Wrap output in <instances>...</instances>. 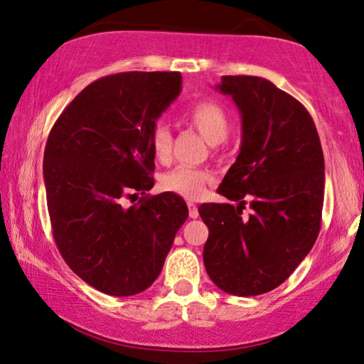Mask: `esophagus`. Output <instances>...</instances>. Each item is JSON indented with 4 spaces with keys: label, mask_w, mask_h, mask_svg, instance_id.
<instances>
[{
    "label": "esophagus",
    "mask_w": 364,
    "mask_h": 364,
    "mask_svg": "<svg viewBox=\"0 0 364 364\" xmlns=\"http://www.w3.org/2000/svg\"><path fill=\"white\" fill-rule=\"evenodd\" d=\"M188 209H189V217H191V218H198V215H199L198 205H196L194 203H188Z\"/></svg>",
    "instance_id": "1"
}]
</instances>
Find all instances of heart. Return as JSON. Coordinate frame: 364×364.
I'll return each instance as SVG.
<instances>
[{
  "mask_svg": "<svg viewBox=\"0 0 364 364\" xmlns=\"http://www.w3.org/2000/svg\"><path fill=\"white\" fill-rule=\"evenodd\" d=\"M186 119L191 123L204 139L210 144H220L227 139L230 119L220 103L213 100H200L186 109ZM151 149L159 161H166L171 154V131L165 123L155 124L151 134ZM212 181L209 171L180 165L166 171L160 178V188L186 199H196L204 193L207 183Z\"/></svg>",
  "mask_w": 364,
  "mask_h": 364,
  "instance_id": "heart-1",
  "label": "heart"
}]
</instances>
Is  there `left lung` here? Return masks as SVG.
<instances>
[{
  "label": "left lung",
  "instance_id": "8db88e82",
  "mask_svg": "<svg viewBox=\"0 0 364 364\" xmlns=\"http://www.w3.org/2000/svg\"><path fill=\"white\" fill-rule=\"evenodd\" d=\"M217 89L241 114L240 154L218 188L238 205L199 207L209 228L204 265L220 290L256 296L284 284L316 243L324 154L308 109L270 80L223 76Z\"/></svg>",
  "mask_w": 364,
  "mask_h": 364
}]
</instances>
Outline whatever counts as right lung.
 I'll list each match as a JSON object with an SVG mask.
<instances>
[{
    "instance_id": "right-lung-1",
    "label": "right lung",
    "mask_w": 364,
    "mask_h": 364,
    "mask_svg": "<svg viewBox=\"0 0 364 364\" xmlns=\"http://www.w3.org/2000/svg\"><path fill=\"white\" fill-rule=\"evenodd\" d=\"M181 92L180 73H119L89 84L50 131L43 178L53 238L85 284L112 296L154 284L188 218L184 199L146 194L155 121Z\"/></svg>"
}]
</instances>
